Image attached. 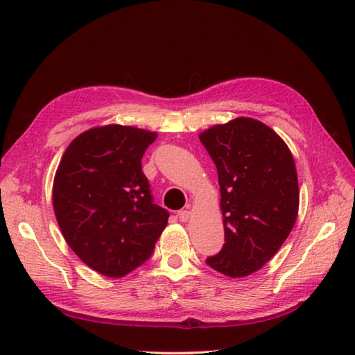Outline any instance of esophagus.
<instances>
[{"mask_svg":"<svg viewBox=\"0 0 355 355\" xmlns=\"http://www.w3.org/2000/svg\"><path fill=\"white\" fill-rule=\"evenodd\" d=\"M178 218H180V221H183V223H186L187 220H189V218H191V210H189V207H187L186 210H180V212H178Z\"/></svg>","mask_w":355,"mask_h":355,"instance_id":"esophagus-1","label":"esophagus"}]
</instances>
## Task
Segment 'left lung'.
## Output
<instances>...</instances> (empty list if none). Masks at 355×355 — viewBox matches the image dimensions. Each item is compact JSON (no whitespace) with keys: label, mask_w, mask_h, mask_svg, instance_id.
<instances>
[{"label":"left lung","mask_w":355,"mask_h":355,"mask_svg":"<svg viewBox=\"0 0 355 355\" xmlns=\"http://www.w3.org/2000/svg\"><path fill=\"white\" fill-rule=\"evenodd\" d=\"M216 166L224 245L207 266L244 277L268 262L288 238L299 210L297 173L288 146L250 117L200 134Z\"/></svg>","instance_id":"8db88e82"}]
</instances>
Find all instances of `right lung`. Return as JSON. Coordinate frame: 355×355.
<instances>
[{"label":"right lung","mask_w":355,"mask_h":355,"mask_svg":"<svg viewBox=\"0 0 355 355\" xmlns=\"http://www.w3.org/2000/svg\"><path fill=\"white\" fill-rule=\"evenodd\" d=\"M155 132L134 126L93 128L74 139L53 182L62 235L89 268L122 277L146 262L169 212L157 206L141 171Z\"/></svg>","instance_id":"1"}]
</instances>
